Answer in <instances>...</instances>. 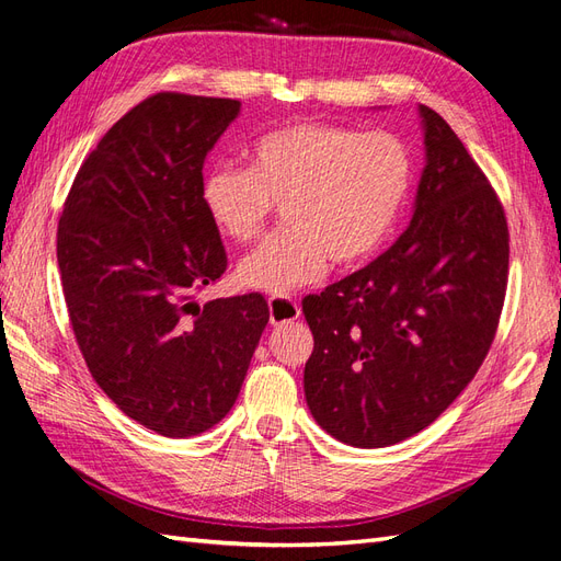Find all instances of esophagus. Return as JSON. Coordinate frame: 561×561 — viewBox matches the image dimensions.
Masks as SVG:
<instances>
[{
  "label": "esophagus",
  "mask_w": 561,
  "mask_h": 561,
  "mask_svg": "<svg viewBox=\"0 0 561 561\" xmlns=\"http://www.w3.org/2000/svg\"><path fill=\"white\" fill-rule=\"evenodd\" d=\"M270 308V324H289L300 318V306L291 296H272L267 298Z\"/></svg>",
  "instance_id": "1"
}]
</instances>
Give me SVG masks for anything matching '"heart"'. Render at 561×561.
Wrapping results in <instances>:
<instances>
[{
    "label": "heart",
    "instance_id": "heart-1",
    "mask_svg": "<svg viewBox=\"0 0 561 561\" xmlns=\"http://www.w3.org/2000/svg\"><path fill=\"white\" fill-rule=\"evenodd\" d=\"M247 168L215 165L201 204L218 232L249 243L272 206L284 227L237 267L247 289L284 296L318 282L329 261L348 267L389 239L412 186V158L393 133L294 123L255 137Z\"/></svg>",
    "mask_w": 561,
    "mask_h": 561
}]
</instances>
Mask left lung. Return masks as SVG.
Wrapping results in <instances>:
<instances>
[{
  "label": "left lung",
  "mask_w": 561,
  "mask_h": 561,
  "mask_svg": "<svg viewBox=\"0 0 561 561\" xmlns=\"http://www.w3.org/2000/svg\"><path fill=\"white\" fill-rule=\"evenodd\" d=\"M420 118L426 165L410 227L377 261L304 298L308 408L355 448L434 422L479 371L505 304V210L450 125L428 106Z\"/></svg>",
  "instance_id": "8db88e82"
}]
</instances>
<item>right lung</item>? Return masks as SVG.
<instances>
[{
    "instance_id": "right-lung-1",
    "label": "right lung",
    "mask_w": 561,
    "mask_h": 561,
    "mask_svg": "<svg viewBox=\"0 0 561 561\" xmlns=\"http://www.w3.org/2000/svg\"><path fill=\"white\" fill-rule=\"evenodd\" d=\"M237 99L158 92L84 158L56 232L68 318L94 381L170 438L232 410L270 320L261 294L194 296L227 253L201 204L204 161Z\"/></svg>"
}]
</instances>
